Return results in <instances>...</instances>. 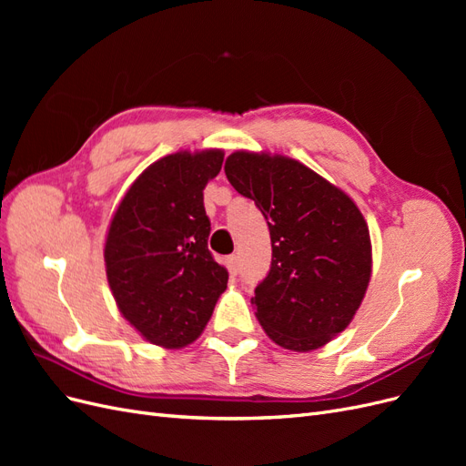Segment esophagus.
I'll use <instances>...</instances> for the list:
<instances>
[{"mask_svg": "<svg viewBox=\"0 0 466 466\" xmlns=\"http://www.w3.org/2000/svg\"><path fill=\"white\" fill-rule=\"evenodd\" d=\"M225 266H228V270H229V274H231V276H235V274L238 272V258H237L235 255L228 257V258H225Z\"/></svg>", "mask_w": 466, "mask_h": 466, "instance_id": "1", "label": "esophagus"}]
</instances>
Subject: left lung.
Wrapping results in <instances>:
<instances>
[{"mask_svg":"<svg viewBox=\"0 0 466 466\" xmlns=\"http://www.w3.org/2000/svg\"><path fill=\"white\" fill-rule=\"evenodd\" d=\"M233 188L255 200L272 241L270 272L250 303L272 340L311 351L342 332L371 278V238L346 192L284 155L235 151Z\"/></svg>","mask_w":466,"mask_h":466,"instance_id":"1","label":"left lung"}]
</instances>
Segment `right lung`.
<instances>
[{"label": "right lung", "instance_id": "add662e5", "mask_svg": "<svg viewBox=\"0 0 466 466\" xmlns=\"http://www.w3.org/2000/svg\"><path fill=\"white\" fill-rule=\"evenodd\" d=\"M221 163V149L167 155L134 180L110 219L108 286L122 317L155 346L194 342L228 288V270L208 248L204 208Z\"/></svg>", "mask_w": 466, "mask_h": 466}]
</instances>
